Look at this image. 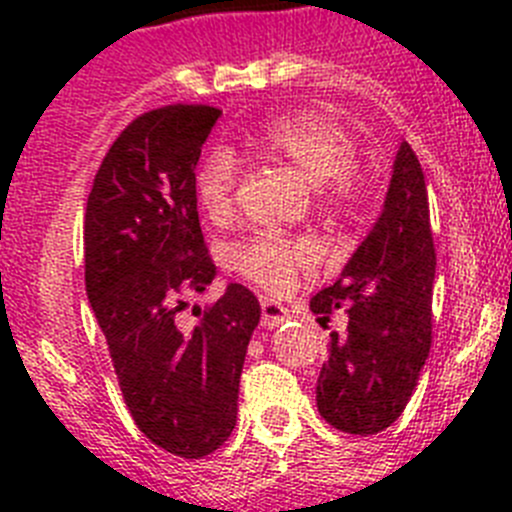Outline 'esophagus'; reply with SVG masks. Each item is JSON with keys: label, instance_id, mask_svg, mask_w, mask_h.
<instances>
[{"label": "esophagus", "instance_id": "obj_1", "mask_svg": "<svg viewBox=\"0 0 512 512\" xmlns=\"http://www.w3.org/2000/svg\"><path fill=\"white\" fill-rule=\"evenodd\" d=\"M284 320H289L287 307L264 297V300H261V325H264V328H277Z\"/></svg>", "mask_w": 512, "mask_h": 512}]
</instances>
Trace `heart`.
<instances>
[{
	"mask_svg": "<svg viewBox=\"0 0 512 512\" xmlns=\"http://www.w3.org/2000/svg\"><path fill=\"white\" fill-rule=\"evenodd\" d=\"M253 153L284 161L307 184L318 187L323 197H343L351 189V166L356 161L354 143L333 122L315 115L277 117L251 135ZM238 184L235 158L225 151H212L202 158L194 174V194L202 210L212 217L230 215ZM230 261L243 277L259 287L282 292L295 274L315 261V248L305 241H289L284 235L261 230L246 241L235 243Z\"/></svg>",
	"mask_w": 512,
	"mask_h": 512,
	"instance_id": "obj_1",
	"label": "heart"
}]
</instances>
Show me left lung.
Instances as JSON below:
<instances>
[{
  "instance_id": "left-lung-1",
  "label": "left lung",
  "mask_w": 512,
  "mask_h": 512,
  "mask_svg": "<svg viewBox=\"0 0 512 512\" xmlns=\"http://www.w3.org/2000/svg\"><path fill=\"white\" fill-rule=\"evenodd\" d=\"M433 277L425 176L413 148L400 143L382 215L341 277L310 300L323 328L333 312L348 318L330 333L315 390L333 428L372 436L402 415L431 351Z\"/></svg>"
}]
</instances>
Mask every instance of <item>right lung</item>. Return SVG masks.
Listing matches in <instances>:
<instances>
[{
  "label": "right lung",
  "instance_id": "add662e5",
  "mask_svg": "<svg viewBox=\"0 0 512 512\" xmlns=\"http://www.w3.org/2000/svg\"><path fill=\"white\" fill-rule=\"evenodd\" d=\"M207 104L143 112L104 156L84 215V279L135 425L174 456L202 459L235 428L238 387L261 307L228 284L179 328L184 297L215 264L202 238L194 169L217 117Z\"/></svg>",
  "mask_w": 512,
  "mask_h": 512
}]
</instances>
